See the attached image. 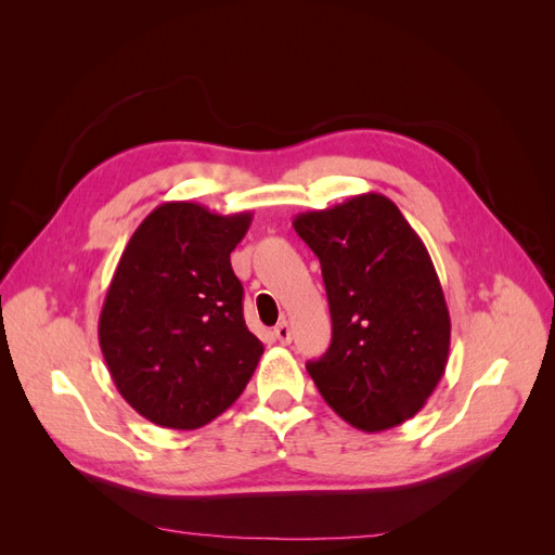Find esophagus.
Instances as JSON below:
<instances>
[{
    "label": "esophagus",
    "instance_id": "obj_1",
    "mask_svg": "<svg viewBox=\"0 0 555 555\" xmlns=\"http://www.w3.org/2000/svg\"><path fill=\"white\" fill-rule=\"evenodd\" d=\"M275 338L282 343V345H287V343H292V328H289V324L287 322H280L278 326H275Z\"/></svg>",
    "mask_w": 555,
    "mask_h": 555
}]
</instances>
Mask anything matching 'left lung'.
Segmentation results:
<instances>
[{
	"label": "left lung",
	"instance_id": "1",
	"mask_svg": "<svg viewBox=\"0 0 555 555\" xmlns=\"http://www.w3.org/2000/svg\"><path fill=\"white\" fill-rule=\"evenodd\" d=\"M294 229L322 263L333 322L326 354L306 365L319 393L365 433L408 422L442 379L451 340L426 245L375 192L300 212Z\"/></svg>",
	"mask_w": 555,
	"mask_h": 555
}]
</instances>
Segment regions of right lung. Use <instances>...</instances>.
I'll list each match as a JSON object with an SVG mask.
<instances>
[{
  "label": "right lung",
  "mask_w": 555,
  "mask_h": 555,
  "mask_svg": "<svg viewBox=\"0 0 555 555\" xmlns=\"http://www.w3.org/2000/svg\"><path fill=\"white\" fill-rule=\"evenodd\" d=\"M249 222V212L169 201L129 238L99 314V345L117 391L147 422L206 426L255 373L263 345L245 324L229 259Z\"/></svg>",
  "instance_id": "add662e5"
}]
</instances>
